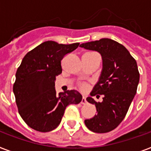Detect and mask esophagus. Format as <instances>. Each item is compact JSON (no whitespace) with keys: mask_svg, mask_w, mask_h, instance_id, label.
<instances>
[{"mask_svg":"<svg viewBox=\"0 0 151 151\" xmlns=\"http://www.w3.org/2000/svg\"><path fill=\"white\" fill-rule=\"evenodd\" d=\"M81 103H82V104H85V103H87V100H86V98L85 97L83 96L82 97V99H81Z\"/></svg>","mask_w":151,"mask_h":151,"instance_id":"1","label":"esophagus"}]
</instances>
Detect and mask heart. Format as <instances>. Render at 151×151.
I'll return each mask as SVG.
<instances>
[{
	"instance_id": "1",
	"label": "heart",
	"mask_w": 151,
	"mask_h": 151,
	"mask_svg": "<svg viewBox=\"0 0 151 151\" xmlns=\"http://www.w3.org/2000/svg\"><path fill=\"white\" fill-rule=\"evenodd\" d=\"M82 86H84V85H82Z\"/></svg>"
}]
</instances>
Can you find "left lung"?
<instances>
[{
	"label": "left lung",
	"instance_id": "left-lung-1",
	"mask_svg": "<svg viewBox=\"0 0 151 151\" xmlns=\"http://www.w3.org/2000/svg\"><path fill=\"white\" fill-rule=\"evenodd\" d=\"M80 46L99 52L103 59L99 81L91 92L92 96L103 95V102L88 97V102L96 106L97 114L85 120V124L94 132H108L124 120L136 95L139 81L137 63L124 46L111 39L102 38Z\"/></svg>",
	"mask_w": 151,
	"mask_h": 151
}]
</instances>
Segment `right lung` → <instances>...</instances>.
Returning <instances> with one entry per match:
<instances>
[{
  "instance_id": "obj_1",
  "label": "right lung",
  "mask_w": 151,
  "mask_h": 151,
  "mask_svg": "<svg viewBox=\"0 0 151 151\" xmlns=\"http://www.w3.org/2000/svg\"><path fill=\"white\" fill-rule=\"evenodd\" d=\"M78 46L79 43L48 41L22 59L15 73L13 92L20 116L31 129L42 132L56 129L66 106L82 99L76 90L57 95L55 88V77L62 73L61 60Z\"/></svg>"
}]
</instances>
